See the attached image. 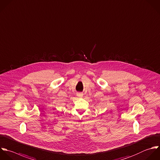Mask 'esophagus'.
Wrapping results in <instances>:
<instances>
[{"instance_id": "obj_1", "label": "esophagus", "mask_w": 160, "mask_h": 160, "mask_svg": "<svg viewBox=\"0 0 160 160\" xmlns=\"http://www.w3.org/2000/svg\"><path fill=\"white\" fill-rule=\"evenodd\" d=\"M77 97H79V98H82V97H83V94L82 93H77Z\"/></svg>"}]
</instances>
